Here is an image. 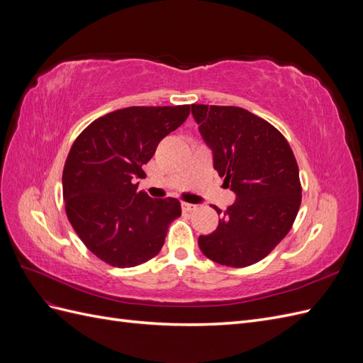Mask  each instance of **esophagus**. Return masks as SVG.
Masks as SVG:
<instances>
[{"label": "esophagus", "instance_id": "obj_1", "mask_svg": "<svg viewBox=\"0 0 363 363\" xmlns=\"http://www.w3.org/2000/svg\"><path fill=\"white\" fill-rule=\"evenodd\" d=\"M182 208H183V212H192V211H195L196 206L191 204V203H182Z\"/></svg>", "mask_w": 363, "mask_h": 363}]
</instances>
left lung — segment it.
Instances as JSON below:
<instances>
[{
  "instance_id": "obj_1",
  "label": "left lung",
  "mask_w": 363,
  "mask_h": 363,
  "mask_svg": "<svg viewBox=\"0 0 363 363\" xmlns=\"http://www.w3.org/2000/svg\"><path fill=\"white\" fill-rule=\"evenodd\" d=\"M213 152V168L236 194L215 232L199 238L203 255L232 268L257 263L289 233L301 204L298 164L288 140L242 107L192 104Z\"/></svg>"
}]
</instances>
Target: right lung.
Returning a JSON list of instances; mask_svg holds the SVG:
<instances>
[{
    "label": "right lung",
    "mask_w": 363,
    "mask_h": 363,
    "mask_svg": "<svg viewBox=\"0 0 363 363\" xmlns=\"http://www.w3.org/2000/svg\"><path fill=\"white\" fill-rule=\"evenodd\" d=\"M191 106H133L87 125L65 162L67 216L94 255L116 268L138 267L163 247L182 215L177 199H150L138 189L159 142L189 116Z\"/></svg>",
    "instance_id": "obj_1"
}]
</instances>
